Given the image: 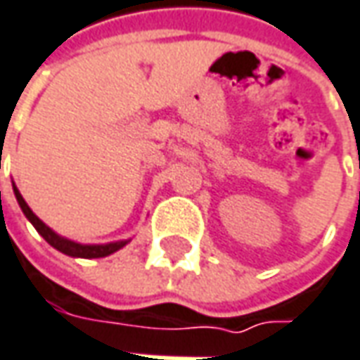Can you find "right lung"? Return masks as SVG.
<instances>
[{"mask_svg":"<svg viewBox=\"0 0 360 360\" xmlns=\"http://www.w3.org/2000/svg\"><path fill=\"white\" fill-rule=\"evenodd\" d=\"M13 193H15V199H18V203L19 207H21V211H23V215L30 219V223L35 227V231H37V233H39V235H41L45 241L49 243L53 249L61 251L63 255H69V257H79V259H101V257H107V255L115 253V251H119V249H123V247L129 243V241H115V243H105V245H81V243L65 239V237L57 235L56 231L51 229V227H47L44 221L33 213L32 209H30V205L25 203V199L21 197V193H19V189L15 187V185H13Z\"/></svg>","mask_w":360,"mask_h":360,"instance_id":"obj_1","label":"right lung"}]
</instances>
